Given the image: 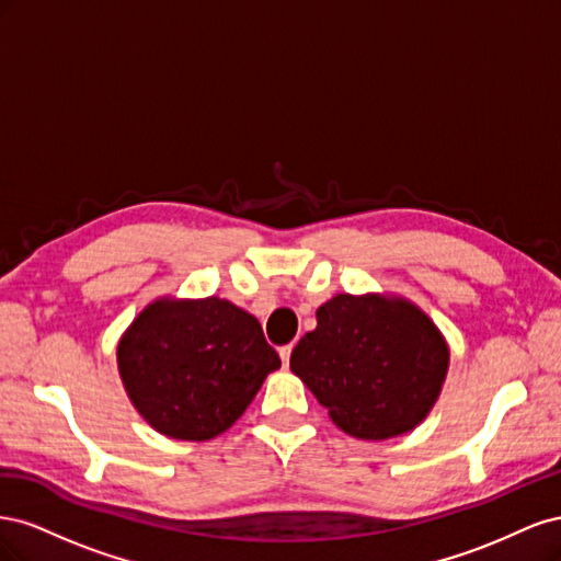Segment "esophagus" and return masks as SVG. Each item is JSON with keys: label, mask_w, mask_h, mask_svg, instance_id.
Masks as SVG:
<instances>
[{"label": "esophagus", "mask_w": 561, "mask_h": 561, "mask_svg": "<svg viewBox=\"0 0 561 561\" xmlns=\"http://www.w3.org/2000/svg\"><path fill=\"white\" fill-rule=\"evenodd\" d=\"M293 344H287V346H280L278 348V355H280V360H283V365H287V363H290V355H293Z\"/></svg>", "instance_id": "34e87169"}]
</instances>
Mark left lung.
Here are the masks:
<instances>
[{
  "label": "left lung",
  "instance_id": "1",
  "mask_svg": "<svg viewBox=\"0 0 561 561\" xmlns=\"http://www.w3.org/2000/svg\"><path fill=\"white\" fill-rule=\"evenodd\" d=\"M290 355L330 419L360 439H388L426 419L449 348L431 318L404 299L336 295Z\"/></svg>",
  "mask_w": 561,
  "mask_h": 561
}]
</instances>
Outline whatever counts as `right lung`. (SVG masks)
<instances>
[{
    "label": "right lung",
    "instance_id": "right-lung-1",
    "mask_svg": "<svg viewBox=\"0 0 561 561\" xmlns=\"http://www.w3.org/2000/svg\"><path fill=\"white\" fill-rule=\"evenodd\" d=\"M116 360L138 412L192 443L225 433L280 367L257 318L219 297L154 301L122 336Z\"/></svg>",
    "mask_w": 561,
    "mask_h": 561
}]
</instances>
